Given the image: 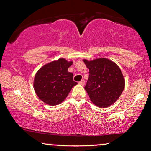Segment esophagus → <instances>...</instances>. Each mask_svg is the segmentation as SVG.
Instances as JSON below:
<instances>
[{"label": "esophagus", "mask_w": 151, "mask_h": 151, "mask_svg": "<svg viewBox=\"0 0 151 151\" xmlns=\"http://www.w3.org/2000/svg\"><path fill=\"white\" fill-rule=\"evenodd\" d=\"M79 83L80 84V85L83 86V85H84V84H85V81L82 79V80H81V81H80L79 82Z\"/></svg>", "instance_id": "34e87169"}]
</instances>
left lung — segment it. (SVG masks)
<instances>
[{
    "mask_svg": "<svg viewBox=\"0 0 151 151\" xmlns=\"http://www.w3.org/2000/svg\"><path fill=\"white\" fill-rule=\"evenodd\" d=\"M83 61L89 69V77L85 90L90 100L100 108L112 105L121 95L125 86L120 68L104 58Z\"/></svg>",
    "mask_w": 151,
    "mask_h": 151,
    "instance_id": "8db88e82",
    "label": "left lung"
}]
</instances>
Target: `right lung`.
<instances>
[{
    "label": "right lung",
    "mask_w": 151,
    "mask_h": 151,
    "mask_svg": "<svg viewBox=\"0 0 151 151\" xmlns=\"http://www.w3.org/2000/svg\"><path fill=\"white\" fill-rule=\"evenodd\" d=\"M72 62L64 59L46 64L36 74L34 88L37 95L44 103L51 106L61 104L73 86V74L68 72Z\"/></svg>",
    "instance_id": "1"
}]
</instances>
